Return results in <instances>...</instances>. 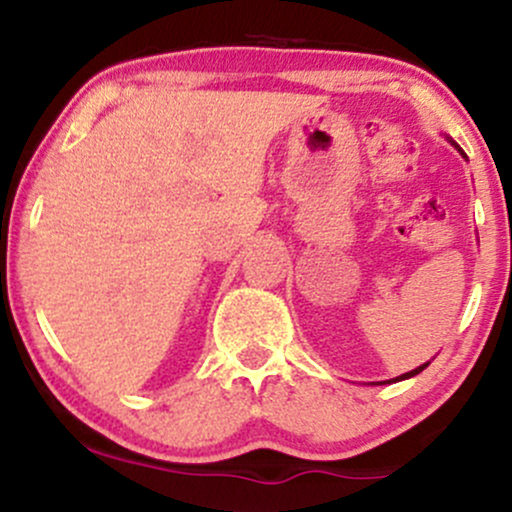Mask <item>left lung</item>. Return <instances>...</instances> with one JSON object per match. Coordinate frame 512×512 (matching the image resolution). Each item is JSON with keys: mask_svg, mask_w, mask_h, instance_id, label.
I'll use <instances>...</instances> for the list:
<instances>
[{"mask_svg": "<svg viewBox=\"0 0 512 512\" xmlns=\"http://www.w3.org/2000/svg\"><path fill=\"white\" fill-rule=\"evenodd\" d=\"M450 142H452V139H450ZM452 144H455V142H452ZM457 146V144H455ZM457 151H460V154H462V149H460V146H457ZM464 156V154H462ZM428 363H431V361H428ZM428 363H424V366H419V368H414V370H409V373H404V375H399V378H395V383H397V380H407V378H411V375H416V373H421V370H424L426 366H428Z\"/></svg>", "mask_w": 512, "mask_h": 512, "instance_id": "left-lung-1", "label": "left lung"}]
</instances>
